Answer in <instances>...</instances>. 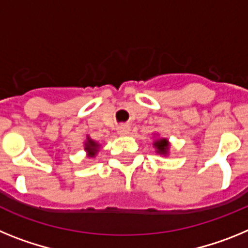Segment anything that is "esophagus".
Listing matches in <instances>:
<instances>
[{
  "mask_svg": "<svg viewBox=\"0 0 248 248\" xmlns=\"http://www.w3.org/2000/svg\"><path fill=\"white\" fill-rule=\"evenodd\" d=\"M130 131V127L127 126V124H121V126L118 127V133H121V135H126Z\"/></svg>",
  "mask_w": 248,
  "mask_h": 248,
  "instance_id": "obj_1",
  "label": "esophagus"
}]
</instances>
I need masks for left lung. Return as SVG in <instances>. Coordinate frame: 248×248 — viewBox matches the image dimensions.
Instances as JSON below:
<instances>
[{"instance_id":"1","label":"left lung","mask_w":248,"mask_h":248,"mask_svg":"<svg viewBox=\"0 0 248 248\" xmlns=\"http://www.w3.org/2000/svg\"><path fill=\"white\" fill-rule=\"evenodd\" d=\"M157 148H158V152L160 154H166L167 152V148H169V143H167V140H160L155 143Z\"/></svg>"}]
</instances>
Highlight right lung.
Wrapping results in <instances>:
<instances>
[{
	"instance_id": "obj_1",
	"label": "right lung",
	"mask_w": 248,
	"mask_h": 248,
	"mask_svg": "<svg viewBox=\"0 0 248 248\" xmlns=\"http://www.w3.org/2000/svg\"><path fill=\"white\" fill-rule=\"evenodd\" d=\"M96 148H97V145H96V143H94L93 141H91V140H90V142H88L87 145H86V150L91 151L92 155H94L93 154L94 151H97V150H96Z\"/></svg>"
}]
</instances>
